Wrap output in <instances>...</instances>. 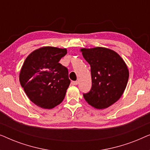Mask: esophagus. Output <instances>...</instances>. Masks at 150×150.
<instances>
[{"instance_id": "1", "label": "esophagus", "mask_w": 150, "mask_h": 150, "mask_svg": "<svg viewBox=\"0 0 150 150\" xmlns=\"http://www.w3.org/2000/svg\"><path fill=\"white\" fill-rule=\"evenodd\" d=\"M78 81H71V85H78Z\"/></svg>"}]
</instances>
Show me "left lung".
Returning a JSON list of instances; mask_svg holds the SVG:
<instances>
[{"label": "left lung", "mask_w": 150, "mask_h": 150, "mask_svg": "<svg viewBox=\"0 0 150 150\" xmlns=\"http://www.w3.org/2000/svg\"><path fill=\"white\" fill-rule=\"evenodd\" d=\"M81 52L91 66L92 87L84 93L92 107L104 109L117 101L126 89L129 70L122 57L111 49L104 47L81 48Z\"/></svg>", "instance_id": "left-lung-1"}]
</instances>
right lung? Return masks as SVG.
<instances>
[{
	"mask_svg": "<svg viewBox=\"0 0 150 150\" xmlns=\"http://www.w3.org/2000/svg\"><path fill=\"white\" fill-rule=\"evenodd\" d=\"M66 54V48L45 46L26 57L20 72V83L35 105L52 109L64 99L70 80L67 69L59 61Z\"/></svg>",
	"mask_w": 150,
	"mask_h": 150,
	"instance_id": "obj_1",
	"label": "right lung"
}]
</instances>
